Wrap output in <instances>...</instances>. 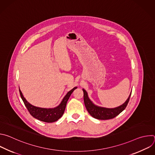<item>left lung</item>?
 <instances>
[{
    "instance_id": "8db88e82",
    "label": "left lung",
    "mask_w": 155,
    "mask_h": 155,
    "mask_svg": "<svg viewBox=\"0 0 155 155\" xmlns=\"http://www.w3.org/2000/svg\"><path fill=\"white\" fill-rule=\"evenodd\" d=\"M83 91L84 94L83 99L84 105L88 113L94 118L103 120L112 119L122 112L129 102L132 92H130L128 98L122 105L115 108H106L95 105L88 97L86 91L83 89Z\"/></svg>"
}]
</instances>
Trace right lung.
I'll use <instances>...</instances> for the list:
<instances>
[{"label": "right lung", "mask_w": 155, "mask_h": 155, "mask_svg": "<svg viewBox=\"0 0 155 155\" xmlns=\"http://www.w3.org/2000/svg\"><path fill=\"white\" fill-rule=\"evenodd\" d=\"M77 87H75L72 90L69 91L67 93V94L64 97V98L62 99V101L58 106L54 108H41L32 105L29 102H28L27 100L24 97L20 89L19 90L22 100H23L25 106L28 110L29 112L34 118L43 122L53 123L58 120L62 116L65 111V108L66 107V104H67L68 101L69 100L73 91L75 89H77Z\"/></svg>", "instance_id": "obj_1"}]
</instances>
